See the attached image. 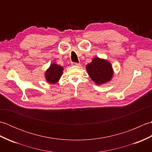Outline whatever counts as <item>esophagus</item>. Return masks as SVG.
<instances>
[{"mask_svg": "<svg viewBox=\"0 0 152 152\" xmlns=\"http://www.w3.org/2000/svg\"><path fill=\"white\" fill-rule=\"evenodd\" d=\"M80 64L78 63H74V62L71 63V65H72V66H79Z\"/></svg>", "mask_w": 152, "mask_h": 152, "instance_id": "34e87169", "label": "esophagus"}]
</instances>
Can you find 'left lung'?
<instances>
[{
	"instance_id": "obj_1",
	"label": "left lung",
	"mask_w": 152,
	"mask_h": 152,
	"mask_svg": "<svg viewBox=\"0 0 152 152\" xmlns=\"http://www.w3.org/2000/svg\"><path fill=\"white\" fill-rule=\"evenodd\" d=\"M86 69L90 78L98 85L109 82L113 75L111 64L98 57L93 59L92 62L86 66Z\"/></svg>"
}]
</instances>
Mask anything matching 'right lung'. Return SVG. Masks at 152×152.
<instances>
[{"mask_svg":"<svg viewBox=\"0 0 152 152\" xmlns=\"http://www.w3.org/2000/svg\"><path fill=\"white\" fill-rule=\"evenodd\" d=\"M63 68L56 64H52L46 72V78L50 83H56L62 75Z\"/></svg>","mask_w":152,"mask_h":152,"instance_id":"1","label":"right lung"}]
</instances>
